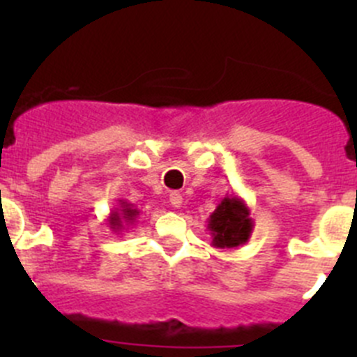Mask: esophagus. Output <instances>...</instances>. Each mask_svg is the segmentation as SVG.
<instances>
[{
  "mask_svg": "<svg viewBox=\"0 0 357 357\" xmlns=\"http://www.w3.org/2000/svg\"><path fill=\"white\" fill-rule=\"evenodd\" d=\"M169 202H171L172 207H181L183 205V195L179 192H172L171 195H169Z\"/></svg>",
  "mask_w": 357,
  "mask_h": 357,
  "instance_id": "obj_1",
  "label": "esophagus"
}]
</instances>
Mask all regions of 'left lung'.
Returning <instances> with one entry per match:
<instances>
[{
    "instance_id": "8db88e82",
    "label": "left lung",
    "mask_w": 357,
    "mask_h": 357,
    "mask_svg": "<svg viewBox=\"0 0 357 357\" xmlns=\"http://www.w3.org/2000/svg\"><path fill=\"white\" fill-rule=\"evenodd\" d=\"M207 229L212 236V247L231 248L242 247L248 242L254 229L250 208L236 195H228L218 204L215 211L208 215Z\"/></svg>"
}]
</instances>
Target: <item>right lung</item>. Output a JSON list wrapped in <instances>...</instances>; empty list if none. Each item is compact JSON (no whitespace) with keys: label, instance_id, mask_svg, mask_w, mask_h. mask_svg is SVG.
Masks as SVG:
<instances>
[{"label":"right lung","instance_id":"1","mask_svg":"<svg viewBox=\"0 0 357 357\" xmlns=\"http://www.w3.org/2000/svg\"><path fill=\"white\" fill-rule=\"evenodd\" d=\"M139 211L135 208V205L129 204L126 200H119V207H115L110 212L109 218H107V225L114 233L121 235L122 229H126V226H132L138 219Z\"/></svg>","mask_w":357,"mask_h":357}]
</instances>
